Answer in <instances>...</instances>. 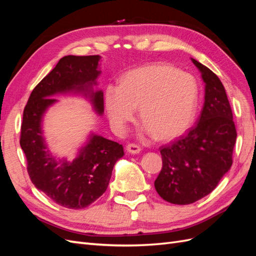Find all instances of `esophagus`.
<instances>
[{
	"instance_id": "1",
	"label": "esophagus",
	"mask_w": 256,
	"mask_h": 256,
	"mask_svg": "<svg viewBox=\"0 0 256 256\" xmlns=\"http://www.w3.org/2000/svg\"><path fill=\"white\" fill-rule=\"evenodd\" d=\"M126 150H127L128 152H130V154H138V152H141V147L136 145V144H128V145L126 146Z\"/></svg>"
}]
</instances>
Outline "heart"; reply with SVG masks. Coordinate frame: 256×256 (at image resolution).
Instances as JSON below:
<instances>
[{
    "label": "heart",
    "mask_w": 256,
    "mask_h": 256,
    "mask_svg": "<svg viewBox=\"0 0 256 256\" xmlns=\"http://www.w3.org/2000/svg\"><path fill=\"white\" fill-rule=\"evenodd\" d=\"M198 88L194 76L164 64L145 65L128 72L120 86L109 85L104 102L108 118L118 134L134 120L136 109L144 134L160 140L182 134L194 118Z\"/></svg>",
    "instance_id": "b5f03b06"
}]
</instances>
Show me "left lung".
<instances>
[{"label":"left lung","mask_w":256,"mask_h":256,"mask_svg":"<svg viewBox=\"0 0 256 256\" xmlns=\"http://www.w3.org/2000/svg\"><path fill=\"white\" fill-rule=\"evenodd\" d=\"M205 83L204 106L189 132L162 146V168L154 188L164 200L188 205L208 196L233 164L237 132L233 113L222 82L194 58Z\"/></svg>","instance_id":"left-lung-1"}]
</instances>
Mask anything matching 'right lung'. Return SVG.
<instances>
[{"instance_id": "add662e5", "label": "right lung", "mask_w": 256, "mask_h": 256, "mask_svg": "<svg viewBox=\"0 0 256 256\" xmlns=\"http://www.w3.org/2000/svg\"><path fill=\"white\" fill-rule=\"evenodd\" d=\"M100 56L62 58L36 85L23 111L20 146L28 161V172L37 189L53 202L82 209L102 196L109 186L116 161L124 156L122 146L92 132L72 161L51 154L44 136L42 120L60 94L81 95L94 111L104 114V92L98 85Z\"/></svg>"}]
</instances>
